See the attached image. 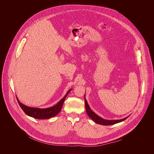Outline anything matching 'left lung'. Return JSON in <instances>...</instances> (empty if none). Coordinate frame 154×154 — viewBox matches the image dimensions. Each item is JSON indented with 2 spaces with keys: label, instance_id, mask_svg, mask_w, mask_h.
I'll return each mask as SVG.
<instances>
[{
  "label": "left lung",
  "instance_id": "1",
  "mask_svg": "<svg viewBox=\"0 0 154 154\" xmlns=\"http://www.w3.org/2000/svg\"><path fill=\"white\" fill-rule=\"evenodd\" d=\"M84 99H85V103L86 111L88 114V116L91 118L93 121H94L95 122H96V124L102 125H111L116 124H117L119 122H121L124 121L126 118H128L129 117V116H128V117L123 118L122 119H118V120L104 119L100 117L97 114H96L94 112H93V111L91 110V108L89 107L85 97H84Z\"/></svg>",
  "mask_w": 154,
  "mask_h": 154
}]
</instances>
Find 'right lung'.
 I'll list each match as a JSON object with an SVG mask.
<instances>
[{
    "instance_id": "obj_1",
    "label": "right lung",
    "mask_w": 154,
    "mask_h": 154,
    "mask_svg": "<svg viewBox=\"0 0 154 154\" xmlns=\"http://www.w3.org/2000/svg\"><path fill=\"white\" fill-rule=\"evenodd\" d=\"M72 89L69 90L66 93V95L58 103H57L55 106L47 108V109H39L35 107H30L26 106L19 101L17 99V101L18 104L24 112L31 117L40 119H48L50 118L55 117L57 116L62 109L63 102L66 99V96L71 91Z\"/></svg>"
}]
</instances>
